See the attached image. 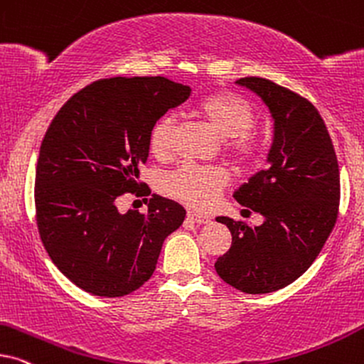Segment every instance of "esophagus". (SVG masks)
<instances>
[{
    "label": "esophagus",
    "instance_id": "esophagus-1",
    "mask_svg": "<svg viewBox=\"0 0 364 364\" xmlns=\"http://www.w3.org/2000/svg\"><path fill=\"white\" fill-rule=\"evenodd\" d=\"M187 217L192 220V223H196V224H207V223H210V217H207L204 214H199V212H196V210H188L187 212Z\"/></svg>",
    "mask_w": 364,
    "mask_h": 364
}]
</instances>
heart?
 Listing matches in <instances>:
<instances>
[{
	"label": "heart",
	"instance_id": "heart-1",
	"mask_svg": "<svg viewBox=\"0 0 364 364\" xmlns=\"http://www.w3.org/2000/svg\"><path fill=\"white\" fill-rule=\"evenodd\" d=\"M197 113L223 139L230 140L229 150L244 165L259 162L261 149L249 135L256 124L251 105L234 93H212L202 98ZM176 119L172 115L162 117L150 132V150L157 157H165L172 149V136ZM228 183V176L215 167L183 165L168 177L167 191L183 204L207 209L214 204L217 193Z\"/></svg>",
	"mask_w": 364,
	"mask_h": 364
}]
</instances>
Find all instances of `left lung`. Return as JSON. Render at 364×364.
<instances>
[{
  "mask_svg": "<svg viewBox=\"0 0 364 364\" xmlns=\"http://www.w3.org/2000/svg\"><path fill=\"white\" fill-rule=\"evenodd\" d=\"M235 83L266 103L274 135L269 167L234 192V199L261 214L264 223L249 228L217 217L232 234V245L217 259L215 271L240 292L266 294L303 276L331 234L339 207L338 159L313 103L266 78Z\"/></svg>",
  "mask_w": 364,
  "mask_h": 364,
  "instance_id": "left-lung-1",
  "label": "left lung"
}]
</instances>
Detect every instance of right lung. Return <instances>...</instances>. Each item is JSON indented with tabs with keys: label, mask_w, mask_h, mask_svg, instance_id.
<instances>
[{
	"label": "right lung",
	"mask_w": 364,
	"mask_h": 364,
	"mask_svg": "<svg viewBox=\"0 0 364 364\" xmlns=\"http://www.w3.org/2000/svg\"><path fill=\"white\" fill-rule=\"evenodd\" d=\"M188 97L191 87L164 77L105 78L75 93L50 124L36 162V224L50 259L80 289L136 291L182 225L186 209L176 200L154 193L147 214H122L115 200L149 196L140 167L150 132Z\"/></svg>",
	"instance_id": "right-lung-1"
}]
</instances>
